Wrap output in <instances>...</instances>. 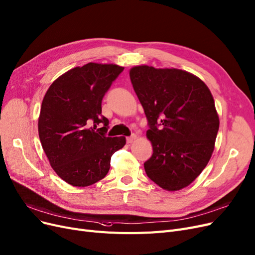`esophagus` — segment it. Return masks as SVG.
Instances as JSON below:
<instances>
[{
	"instance_id": "obj_1",
	"label": "esophagus",
	"mask_w": 255,
	"mask_h": 255,
	"mask_svg": "<svg viewBox=\"0 0 255 255\" xmlns=\"http://www.w3.org/2000/svg\"><path fill=\"white\" fill-rule=\"evenodd\" d=\"M136 138H137L136 135H131V136L127 138V141H128V143H133L135 140H136Z\"/></svg>"
}]
</instances>
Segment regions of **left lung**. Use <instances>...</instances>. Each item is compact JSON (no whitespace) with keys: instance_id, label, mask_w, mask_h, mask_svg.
Instances as JSON below:
<instances>
[{"instance_id":"left-lung-1","label":"left lung","mask_w":255,"mask_h":255,"mask_svg":"<svg viewBox=\"0 0 255 255\" xmlns=\"http://www.w3.org/2000/svg\"><path fill=\"white\" fill-rule=\"evenodd\" d=\"M129 78L150 126L153 155L144 162L146 175L166 191L188 187L214 151L219 118L211 92L201 79L177 68L138 65Z\"/></svg>"}]
</instances>
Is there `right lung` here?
Listing matches in <instances>:
<instances>
[{
    "mask_svg": "<svg viewBox=\"0 0 255 255\" xmlns=\"http://www.w3.org/2000/svg\"><path fill=\"white\" fill-rule=\"evenodd\" d=\"M125 67L87 63L69 69L51 83L38 121L39 137L58 176L74 187H87L107 176L111 157L126 137H108L109 120L101 101ZM103 123L104 127H97Z\"/></svg>",
    "mask_w": 255,
    "mask_h": 255,
    "instance_id": "1",
    "label": "right lung"
}]
</instances>
